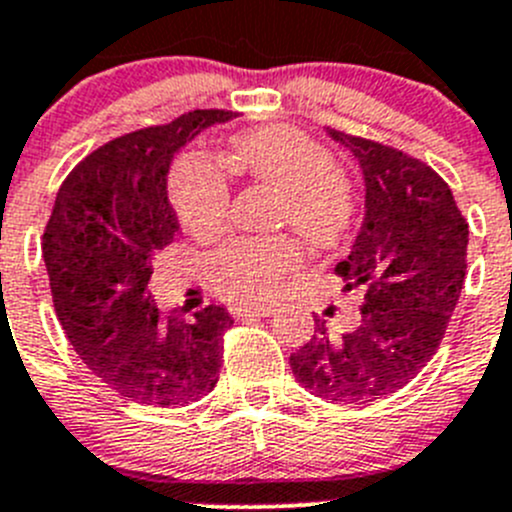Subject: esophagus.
Segmentation results:
<instances>
[{
	"label": "esophagus",
	"instance_id": "34e87169",
	"mask_svg": "<svg viewBox=\"0 0 512 512\" xmlns=\"http://www.w3.org/2000/svg\"><path fill=\"white\" fill-rule=\"evenodd\" d=\"M232 313L234 315H262V318H265V315L275 313V305H267V303H262V305H240V308H232Z\"/></svg>",
	"mask_w": 512,
	"mask_h": 512
}]
</instances>
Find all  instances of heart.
Segmentation results:
<instances>
[{"instance_id":"1","label":"heart","mask_w":512,"mask_h":512,"mask_svg":"<svg viewBox=\"0 0 512 512\" xmlns=\"http://www.w3.org/2000/svg\"><path fill=\"white\" fill-rule=\"evenodd\" d=\"M234 169L280 191L278 222L290 224L305 242L333 247L353 222L356 199L341 171L333 169L328 148L290 126H270L232 138ZM171 204L189 232L222 229L229 186L222 171L204 154L179 156L171 171ZM300 250L290 237H240L209 257V278L227 298L252 303L283 288L298 267Z\"/></svg>"}]
</instances>
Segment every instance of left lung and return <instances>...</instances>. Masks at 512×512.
Instances as JSON below:
<instances>
[{"label": "left lung", "instance_id": "8db88e82", "mask_svg": "<svg viewBox=\"0 0 512 512\" xmlns=\"http://www.w3.org/2000/svg\"><path fill=\"white\" fill-rule=\"evenodd\" d=\"M358 159L366 214L346 260V290L364 293L358 323L315 333L290 356L295 379L321 399L366 404L407 386L442 343L467 270V222L447 181L424 161L328 128Z\"/></svg>", "mask_w": 512, "mask_h": 512}]
</instances>
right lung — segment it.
I'll return each mask as SVG.
<instances>
[{
  "instance_id": "add662e5",
  "label": "right lung",
  "mask_w": 512,
  "mask_h": 512,
  "mask_svg": "<svg viewBox=\"0 0 512 512\" xmlns=\"http://www.w3.org/2000/svg\"><path fill=\"white\" fill-rule=\"evenodd\" d=\"M232 111H191L95 148L62 181L42 237L52 303L83 364L146 407H186L217 386L222 305L164 315L148 280L179 234L166 194L174 154Z\"/></svg>"
}]
</instances>
